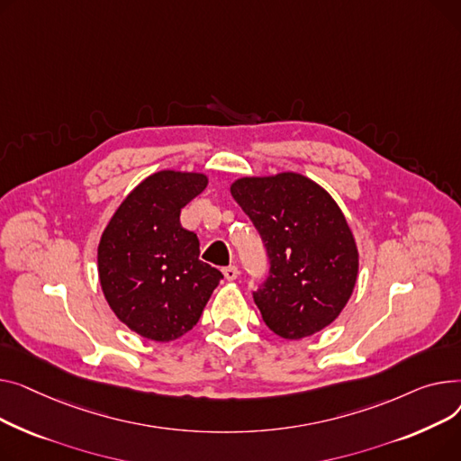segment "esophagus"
Listing matches in <instances>:
<instances>
[{"instance_id":"34e87169","label":"esophagus","mask_w":461,"mask_h":461,"mask_svg":"<svg viewBox=\"0 0 461 461\" xmlns=\"http://www.w3.org/2000/svg\"><path fill=\"white\" fill-rule=\"evenodd\" d=\"M223 276H225L227 281H234V279H238L240 272H238L236 266H227V267H223Z\"/></svg>"}]
</instances>
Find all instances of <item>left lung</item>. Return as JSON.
Returning a JSON list of instances; mask_svg holds the SVG:
<instances>
[{
	"label": "left lung",
	"instance_id": "8db88e82",
	"mask_svg": "<svg viewBox=\"0 0 461 461\" xmlns=\"http://www.w3.org/2000/svg\"><path fill=\"white\" fill-rule=\"evenodd\" d=\"M230 194L269 258V276L253 292L266 326L288 340L328 328L346 307L359 269L356 240L339 204L297 173L243 176Z\"/></svg>",
	"mask_w": 461,
	"mask_h": 461
}]
</instances>
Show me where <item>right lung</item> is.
Here are the masks:
<instances>
[{
    "label": "right lung",
    "mask_w": 461,
    "mask_h": 461,
    "mask_svg": "<svg viewBox=\"0 0 461 461\" xmlns=\"http://www.w3.org/2000/svg\"><path fill=\"white\" fill-rule=\"evenodd\" d=\"M203 173L159 171L121 203L98 243V277L117 318L138 335L169 342L199 321L220 269L199 260V238L180 210L204 192Z\"/></svg>",
    "instance_id": "right-lung-1"
}]
</instances>
